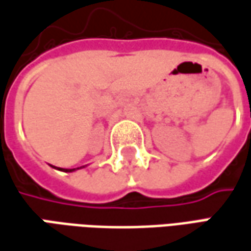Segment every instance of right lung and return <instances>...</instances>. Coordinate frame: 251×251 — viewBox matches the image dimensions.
I'll list each match as a JSON object with an SVG mask.
<instances>
[{"mask_svg":"<svg viewBox=\"0 0 251 251\" xmlns=\"http://www.w3.org/2000/svg\"><path fill=\"white\" fill-rule=\"evenodd\" d=\"M52 168L57 169V170H60V172H66V173H71V172H75L78 169H82L85 166H81V168H75V169H63V168H56V166H52Z\"/></svg>","mask_w":251,"mask_h":251,"instance_id":"1","label":"right lung"}]
</instances>
